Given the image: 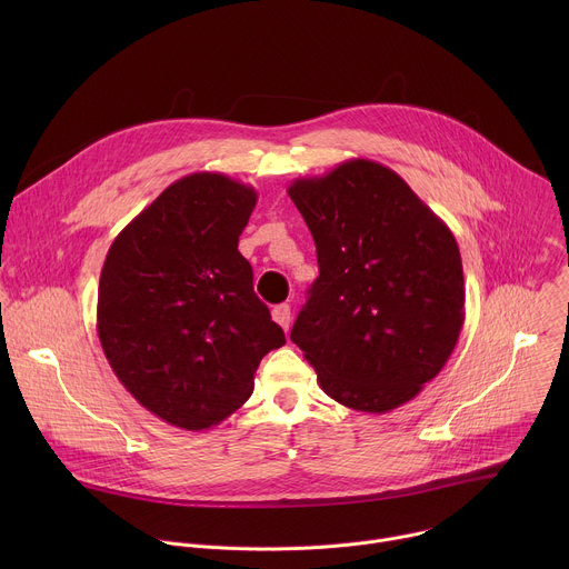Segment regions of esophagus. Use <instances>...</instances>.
I'll list each match as a JSON object with an SVG mask.
<instances>
[{"label": "esophagus", "instance_id": "obj_1", "mask_svg": "<svg viewBox=\"0 0 569 569\" xmlns=\"http://www.w3.org/2000/svg\"><path fill=\"white\" fill-rule=\"evenodd\" d=\"M272 319L279 323V327L283 329V331H288L290 329V306L288 303H279V306H274L272 308Z\"/></svg>", "mask_w": 569, "mask_h": 569}]
</instances>
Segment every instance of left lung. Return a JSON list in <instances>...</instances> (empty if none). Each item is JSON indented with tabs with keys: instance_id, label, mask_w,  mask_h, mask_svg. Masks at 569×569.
I'll list each match as a JSON object with an SVG mask.
<instances>
[{
	"instance_id": "8db88e82",
	"label": "left lung",
	"mask_w": 569,
	"mask_h": 569,
	"mask_svg": "<svg viewBox=\"0 0 569 569\" xmlns=\"http://www.w3.org/2000/svg\"><path fill=\"white\" fill-rule=\"evenodd\" d=\"M288 196L319 266L290 340L347 408H400L437 378L463 327L452 231L396 171L365 157L292 180Z\"/></svg>"
}]
</instances>
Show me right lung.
I'll list each match as a JSON object with an SVG mask.
<instances>
[{
    "mask_svg": "<svg viewBox=\"0 0 569 569\" xmlns=\"http://www.w3.org/2000/svg\"><path fill=\"white\" fill-rule=\"evenodd\" d=\"M257 191L191 173L161 191L112 240L97 306L103 353L157 419L209 430L252 396L259 362L286 345L238 252Z\"/></svg>",
    "mask_w": 569,
    "mask_h": 569,
    "instance_id": "add662e5",
    "label": "right lung"
}]
</instances>
